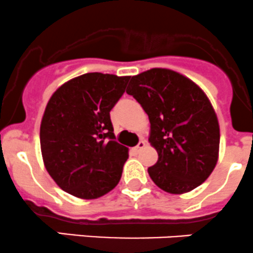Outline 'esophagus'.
Wrapping results in <instances>:
<instances>
[{
  "mask_svg": "<svg viewBox=\"0 0 253 253\" xmlns=\"http://www.w3.org/2000/svg\"><path fill=\"white\" fill-rule=\"evenodd\" d=\"M145 146H146V144H145V141H142V140H141V141H139V144H137L136 146L134 147V151L135 152H140L142 149H144Z\"/></svg>",
  "mask_w": 253,
  "mask_h": 253,
  "instance_id": "obj_1",
  "label": "esophagus"
}]
</instances>
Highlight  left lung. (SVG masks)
Here are the masks:
<instances>
[{
  "instance_id": "8db88e82",
  "label": "left lung",
  "mask_w": 253,
  "mask_h": 253,
  "mask_svg": "<svg viewBox=\"0 0 253 253\" xmlns=\"http://www.w3.org/2000/svg\"><path fill=\"white\" fill-rule=\"evenodd\" d=\"M126 93L149 116V141L159 160L149 167L157 187L182 194L201 186L217 162L220 130L203 91L183 75L151 69L132 76Z\"/></svg>"
}]
</instances>
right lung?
Here are the masks:
<instances>
[{"label":"right lung","instance_id":"add662e5","mask_svg":"<svg viewBox=\"0 0 253 253\" xmlns=\"http://www.w3.org/2000/svg\"><path fill=\"white\" fill-rule=\"evenodd\" d=\"M129 76L89 72L54 92L41 124L46 171L62 191L96 199L121 181L127 147L116 141L112 111Z\"/></svg>","mask_w":253,"mask_h":253}]
</instances>
